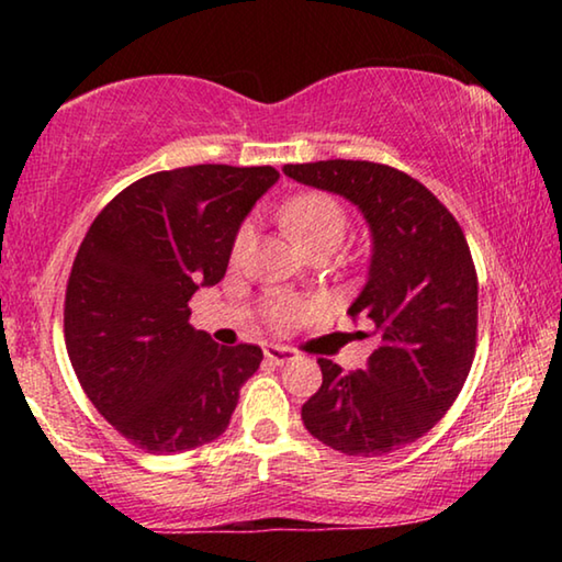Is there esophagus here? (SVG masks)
<instances>
[{"label":"esophagus","instance_id":"34e87169","mask_svg":"<svg viewBox=\"0 0 562 562\" xmlns=\"http://www.w3.org/2000/svg\"><path fill=\"white\" fill-rule=\"evenodd\" d=\"M263 352H266V358L276 366H283V363H291V360H296V350L286 348V345H266Z\"/></svg>","mask_w":562,"mask_h":562}]
</instances>
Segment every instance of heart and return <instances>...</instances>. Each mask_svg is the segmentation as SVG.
Here are the masks:
<instances>
[{
    "mask_svg": "<svg viewBox=\"0 0 562 562\" xmlns=\"http://www.w3.org/2000/svg\"><path fill=\"white\" fill-rule=\"evenodd\" d=\"M279 217L286 227V233L302 245L304 250L314 252V256H327L335 248H340L345 235L350 229V217L342 202L327 191H302V194L286 199L281 204ZM252 229L250 225H243L237 229L233 243V258L240 256L245 245L250 243ZM306 314V304L296 302V299L276 296L266 302V319L273 327H289L299 322Z\"/></svg>",
    "mask_w": 562,
    "mask_h": 562,
    "instance_id": "obj_1",
    "label": "heart"
}]
</instances>
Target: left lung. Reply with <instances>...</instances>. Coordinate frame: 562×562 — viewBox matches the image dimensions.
Wrapping results in <instances>:
<instances>
[{"label":"left lung","mask_w":562,"mask_h":562,"mask_svg":"<svg viewBox=\"0 0 562 562\" xmlns=\"http://www.w3.org/2000/svg\"><path fill=\"white\" fill-rule=\"evenodd\" d=\"M283 173L350 199L373 233L368 283L348 314L371 319L381 345L366 371L317 360L322 386L302 406L304 427L345 456H386L427 435L471 373L479 335L471 248L448 206L398 168L335 158L289 164Z\"/></svg>","instance_id":"obj_1"}]
</instances>
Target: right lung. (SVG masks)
<instances>
[{"label": "right lung", "mask_w": 562, "mask_h": 562, "mask_svg": "<svg viewBox=\"0 0 562 562\" xmlns=\"http://www.w3.org/2000/svg\"><path fill=\"white\" fill-rule=\"evenodd\" d=\"M276 181L273 166L158 171L91 222L66 286V350L89 402L137 448L217 440L258 371L263 350L212 342L189 325V302L222 281L240 222Z\"/></svg>", "instance_id": "add662e5"}]
</instances>
